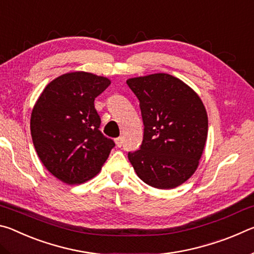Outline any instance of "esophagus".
Listing matches in <instances>:
<instances>
[{
    "instance_id": "34e87169",
    "label": "esophagus",
    "mask_w": 254,
    "mask_h": 254,
    "mask_svg": "<svg viewBox=\"0 0 254 254\" xmlns=\"http://www.w3.org/2000/svg\"><path fill=\"white\" fill-rule=\"evenodd\" d=\"M115 144H117V147L121 148V145H122V137L121 136L117 137V139H115Z\"/></svg>"
}]
</instances>
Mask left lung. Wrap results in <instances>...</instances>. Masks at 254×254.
Instances as JSON below:
<instances>
[{
	"label": "left lung",
	"mask_w": 254,
	"mask_h": 254,
	"mask_svg": "<svg viewBox=\"0 0 254 254\" xmlns=\"http://www.w3.org/2000/svg\"><path fill=\"white\" fill-rule=\"evenodd\" d=\"M144 124L140 150L127 157L142 182L158 189L183 185L198 168L208 133L207 112L194 89L158 72L127 80Z\"/></svg>",
	"instance_id": "1"
}]
</instances>
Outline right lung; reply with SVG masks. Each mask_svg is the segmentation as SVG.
<instances>
[{
	"label": "right lung",
	"instance_id": "add662e5",
	"mask_svg": "<svg viewBox=\"0 0 254 254\" xmlns=\"http://www.w3.org/2000/svg\"><path fill=\"white\" fill-rule=\"evenodd\" d=\"M111 79L72 71L46 86L34 104L30 130L38 157L49 173L67 185H78L100 173L114 142L98 130L95 98Z\"/></svg>",
	"mask_w": 254,
	"mask_h": 254
}]
</instances>
